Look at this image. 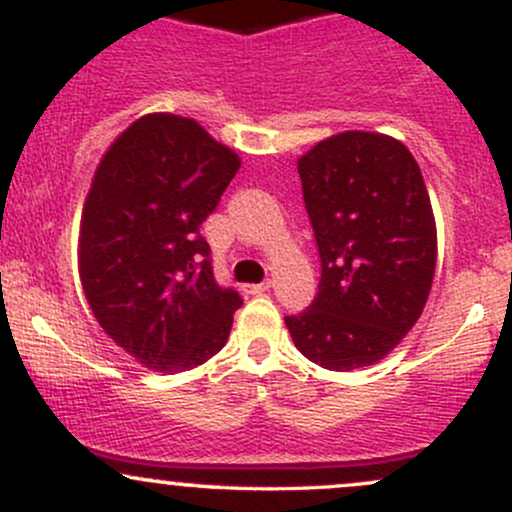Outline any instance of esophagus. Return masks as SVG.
<instances>
[{"mask_svg": "<svg viewBox=\"0 0 512 512\" xmlns=\"http://www.w3.org/2000/svg\"><path fill=\"white\" fill-rule=\"evenodd\" d=\"M269 286H272V281H262V284H250V286H245V293H252V296H255V293H264L269 289Z\"/></svg>", "mask_w": 512, "mask_h": 512, "instance_id": "obj_1", "label": "esophagus"}]
</instances>
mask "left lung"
<instances>
[{"mask_svg": "<svg viewBox=\"0 0 512 512\" xmlns=\"http://www.w3.org/2000/svg\"><path fill=\"white\" fill-rule=\"evenodd\" d=\"M320 252V286L286 317L293 344L327 370L373 366L402 342L428 301L438 238L424 175L378 132H342L298 158Z\"/></svg>", "mask_w": 512, "mask_h": 512, "instance_id": "left-lung-1", "label": "left lung"}]
</instances>
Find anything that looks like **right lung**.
Returning <instances> with one entry per match:
<instances>
[{"instance_id": "obj_1", "label": "right lung", "mask_w": 512, "mask_h": 512, "mask_svg": "<svg viewBox=\"0 0 512 512\" xmlns=\"http://www.w3.org/2000/svg\"><path fill=\"white\" fill-rule=\"evenodd\" d=\"M240 158L190 117L151 113L110 144L79 228V274L103 332L144 368L180 373L219 354L238 291L221 289L199 233Z\"/></svg>"}]
</instances>
